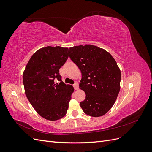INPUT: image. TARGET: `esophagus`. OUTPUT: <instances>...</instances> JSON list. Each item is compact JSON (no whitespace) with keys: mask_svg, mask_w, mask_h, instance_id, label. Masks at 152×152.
I'll return each mask as SVG.
<instances>
[{"mask_svg":"<svg viewBox=\"0 0 152 152\" xmlns=\"http://www.w3.org/2000/svg\"><path fill=\"white\" fill-rule=\"evenodd\" d=\"M73 87H74L75 90H77L78 88H79V85H78L77 82H75V83L73 84Z\"/></svg>","mask_w":152,"mask_h":152,"instance_id":"esophagus-1","label":"esophagus"}]
</instances>
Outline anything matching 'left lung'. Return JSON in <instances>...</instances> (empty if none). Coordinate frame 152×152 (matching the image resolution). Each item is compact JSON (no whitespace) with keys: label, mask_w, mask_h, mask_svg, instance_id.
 <instances>
[{"label":"left lung","mask_w":152,"mask_h":152,"mask_svg":"<svg viewBox=\"0 0 152 152\" xmlns=\"http://www.w3.org/2000/svg\"><path fill=\"white\" fill-rule=\"evenodd\" d=\"M69 53L82 73L79 87L86 95L80 103L82 110L91 117L103 116L120 91L121 73L117 62L107 50L93 45L70 48Z\"/></svg>","instance_id":"obj_1"}]
</instances>
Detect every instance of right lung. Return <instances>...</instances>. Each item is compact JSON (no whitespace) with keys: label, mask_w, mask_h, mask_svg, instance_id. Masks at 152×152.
Returning <instances> with one entry per match:
<instances>
[{"label":"right lung","mask_w":152,"mask_h":152,"mask_svg":"<svg viewBox=\"0 0 152 152\" xmlns=\"http://www.w3.org/2000/svg\"><path fill=\"white\" fill-rule=\"evenodd\" d=\"M68 58V49L48 46L36 51L23 75L25 94L41 117L57 121L65 115L74 91L61 80L60 68ZM58 80L59 84H55Z\"/></svg>","instance_id":"add662e5"}]
</instances>
